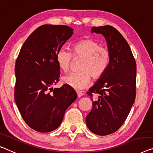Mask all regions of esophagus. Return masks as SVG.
I'll list each match as a JSON object with an SVG mask.
<instances>
[{
  "mask_svg": "<svg viewBox=\"0 0 153 153\" xmlns=\"http://www.w3.org/2000/svg\"><path fill=\"white\" fill-rule=\"evenodd\" d=\"M76 94H77V96H78V98H81L82 96L83 95V94L81 92V91H76Z\"/></svg>",
  "mask_w": 153,
  "mask_h": 153,
  "instance_id": "esophagus-1",
  "label": "esophagus"
}]
</instances>
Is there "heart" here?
Returning a JSON list of instances; mask_svg holds the SVG:
<instances>
[{
	"label": "heart",
	"instance_id": "b5f03b06",
	"mask_svg": "<svg viewBox=\"0 0 153 153\" xmlns=\"http://www.w3.org/2000/svg\"><path fill=\"white\" fill-rule=\"evenodd\" d=\"M72 54L61 48L56 54V61L63 72L69 71L71 66L72 55L74 57L83 58L80 65L81 71L71 72L63 77V83L74 90H83L94 79L100 78L108 68L109 63V53L102 48L98 42L87 39L76 42L72 47Z\"/></svg>",
	"mask_w": 153,
	"mask_h": 153
}]
</instances>
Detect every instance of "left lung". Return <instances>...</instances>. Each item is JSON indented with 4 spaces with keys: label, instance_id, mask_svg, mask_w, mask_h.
Segmentation results:
<instances>
[{
    "label": "left lung",
    "instance_id": "left-lung-1",
    "mask_svg": "<svg viewBox=\"0 0 153 153\" xmlns=\"http://www.w3.org/2000/svg\"><path fill=\"white\" fill-rule=\"evenodd\" d=\"M91 33L102 34L109 55L108 68L87 92L92 109L86 116V124L99 135L115 133L123 125L136 96V62L127 42L111 26L94 27Z\"/></svg>",
    "mask_w": 153,
    "mask_h": 153
}]
</instances>
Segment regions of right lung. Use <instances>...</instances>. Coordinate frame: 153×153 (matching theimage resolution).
I'll use <instances>...</instances> for the list:
<instances>
[{"instance_id":"obj_1","label":"right lung","mask_w":153,"mask_h":153,"mask_svg":"<svg viewBox=\"0 0 153 153\" xmlns=\"http://www.w3.org/2000/svg\"><path fill=\"white\" fill-rule=\"evenodd\" d=\"M72 34L68 26L42 25L25 42L16 59L14 98L25 123L38 132L57 128L77 98L68 85L51 87L59 81L56 54Z\"/></svg>"}]
</instances>
